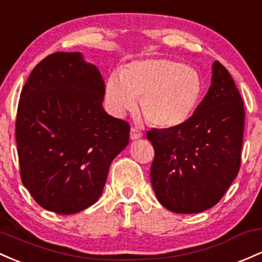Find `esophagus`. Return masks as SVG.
I'll return each mask as SVG.
<instances>
[{
  "label": "esophagus",
  "mask_w": 262,
  "mask_h": 262,
  "mask_svg": "<svg viewBox=\"0 0 262 262\" xmlns=\"http://www.w3.org/2000/svg\"><path fill=\"white\" fill-rule=\"evenodd\" d=\"M143 133L139 130V129L136 128V126H132L130 129V139L132 140H136V139H139V138H142Z\"/></svg>",
  "instance_id": "obj_1"
}]
</instances>
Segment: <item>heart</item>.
<instances>
[{"label":"heart","mask_w":262,"mask_h":262,"mask_svg":"<svg viewBox=\"0 0 262 262\" xmlns=\"http://www.w3.org/2000/svg\"><path fill=\"white\" fill-rule=\"evenodd\" d=\"M203 79L195 68L169 58L142 59L112 76L105 98L117 116L136 108L140 98L143 116L150 124L171 128L188 120L199 104Z\"/></svg>","instance_id":"obj_1"}]
</instances>
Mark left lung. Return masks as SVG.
Here are the masks:
<instances>
[{
    "mask_svg": "<svg viewBox=\"0 0 262 262\" xmlns=\"http://www.w3.org/2000/svg\"><path fill=\"white\" fill-rule=\"evenodd\" d=\"M245 109L230 73L215 61L211 85L188 120L150 129V182L164 208L194 214L219 203L240 169Z\"/></svg>",
    "mask_w": 262,
    "mask_h": 262,
    "instance_id": "obj_1",
    "label": "left lung"
}]
</instances>
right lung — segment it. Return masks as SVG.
I'll list each match as a JSON object with an SVG mask.
<instances>
[{
	"instance_id": "right-lung-1",
	"label": "right lung",
	"mask_w": 262,
	"mask_h": 262,
	"mask_svg": "<svg viewBox=\"0 0 262 262\" xmlns=\"http://www.w3.org/2000/svg\"><path fill=\"white\" fill-rule=\"evenodd\" d=\"M104 80L79 52L42 59L22 88L16 142L24 185L36 203L76 214L102 195L130 126L103 109Z\"/></svg>"
}]
</instances>
